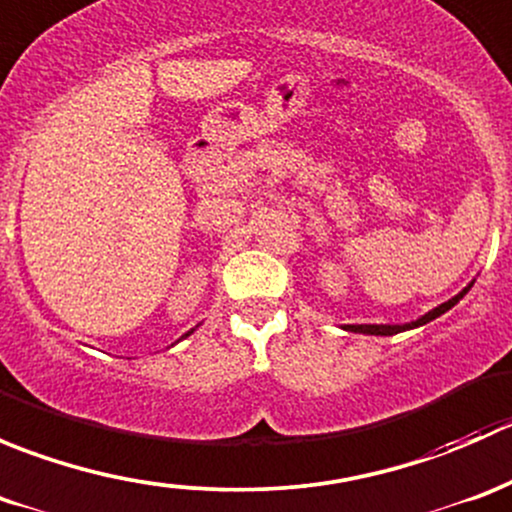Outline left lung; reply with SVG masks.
Instances as JSON below:
<instances>
[{
    "instance_id": "obj_1",
    "label": "left lung",
    "mask_w": 512,
    "mask_h": 512,
    "mask_svg": "<svg viewBox=\"0 0 512 512\" xmlns=\"http://www.w3.org/2000/svg\"><path fill=\"white\" fill-rule=\"evenodd\" d=\"M476 282V280H473ZM473 282H468L466 287L461 289V292L456 294V297H451L448 302L438 304V307H433L431 312H426L423 317L414 319V322H406V324H342L344 332H354V334H374V337H391V334H399V332H409V329H416V327H423V324L433 322L436 317H441V314H446L448 309L456 307L458 302H461L463 297L468 294V289L473 287Z\"/></svg>"
}]
</instances>
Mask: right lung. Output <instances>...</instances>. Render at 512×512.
<instances>
[{"instance_id":"add662e5","label":"right lung","mask_w":512,"mask_h":512,"mask_svg":"<svg viewBox=\"0 0 512 512\" xmlns=\"http://www.w3.org/2000/svg\"><path fill=\"white\" fill-rule=\"evenodd\" d=\"M193 332H195V327H193V329H190V332H185V334H183V337H180V339H185V337H190V334H193ZM180 339H178V342H180ZM178 342H175V344H178Z\"/></svg>"}]
</instances>
